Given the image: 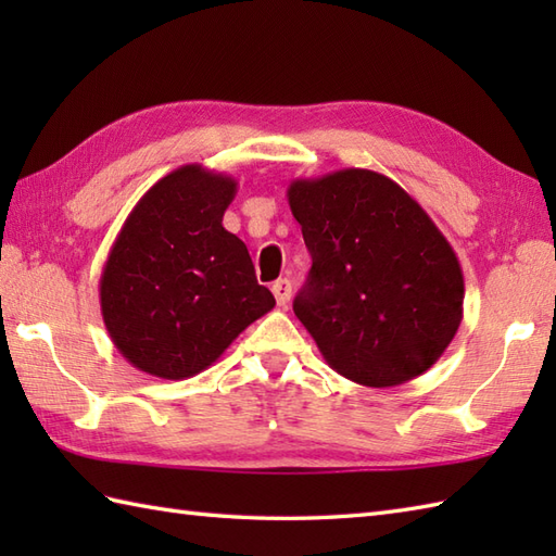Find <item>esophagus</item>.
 <instances>
[{
	"label": "esophagus",
	"mask_w": 556,
	"mask_h": 556,
	"mask_svg": "<svg viewBox=\"0 0 556 556\" xmlns=\"http://www.w3.org/2000/svg\"><path fill=\"white\" fill-rule=\"evenodd\" d=\"M271 293H275L277 305L285 308V305L291 301V281L289 279H277L275 285H271Z\"/></svg>",
	"instance_id": "1"
}]
</instances>
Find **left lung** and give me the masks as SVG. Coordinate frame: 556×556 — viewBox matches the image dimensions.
<instances>
[{
    "label": "left lung",
    "mask_w": 556,
    "mask_h": 556,
    "mask_svg": "<svg viewBox=\"0 0 556 556\" xmlns=\"http://www.w3.org/2000/svg\"><path fill=\"white\" fill-rule=\"evenodd\" d=\"M287 195L313 257L293 313L329 368L372 389L430 370L464 320V271L418 200L356 167Z\"/></svg>",
    "instance_id": "8db88e82"
}]
</instances>
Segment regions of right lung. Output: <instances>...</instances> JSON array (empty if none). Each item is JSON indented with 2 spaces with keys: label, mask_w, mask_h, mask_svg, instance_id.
<instances>
[{
  "label": "right lung",
  "mask_w": 556,
  "mask_h": 556,
  "mask_svg": "<svg viewBox=\"0 0 556 556\" xmlns=\"http://www.w3.org/2000/svg\"><path fill=\"white\" fill-rule=\"evenodd\" d=\"M236 179L184 164L138 200L100 277L112 344L152 377L210 368L243 329L275 308L245 243L222 227Z\"/></svg>",
  "instance_id": "add662e5"
}]
</instances>
